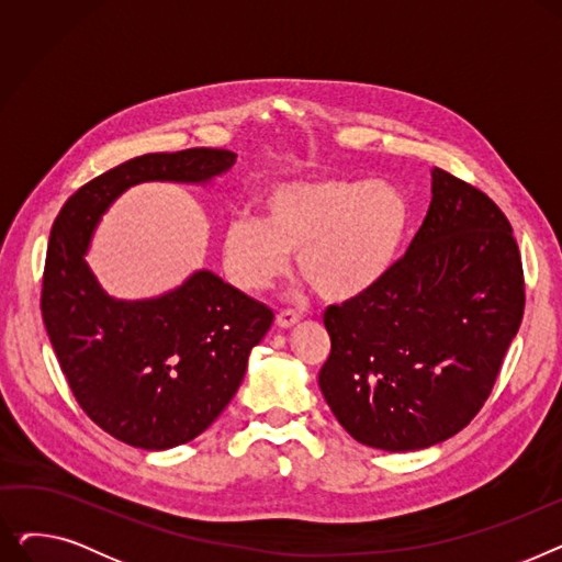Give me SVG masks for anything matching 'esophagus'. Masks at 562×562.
Listing matches in <instances>:
<instances>
[{
	"label": "esophagus",
	"mask_w": 562,
	"mask_h": 562,
	"mask_svg": "<svg viewBox=\"0 0 562 562\" xmlns=\"http://www.w3.org/2000/svg\"><path fill=\"white\" fill-rule=\"evenodd\" d=\"M299 321H301V314L293 312V310H282V312L278 314V326H280V328H293Z\"/></svg>",
	"instance_id": "34e87169"
}]
</instances>
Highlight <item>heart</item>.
Listing matches in <instances>:
<instances>
[{"mask_svg": "<svg viewBox=\"0 0 562 562\" xmlns=\"http://www.w3.org/2000/svg\"><path fill=\"white\" fill-rule=\"evenodd\" d=\"M409 210L385 182L318 177L278 187L263 218H234L223 232L227 278L248 293L271 289L299 252L303 278L328 301L369 289L398 255Z\"/></svg>", "mask_w": 562, "mask_h": 562, "instance_id": "1", "label": "heart"}]
</instances>
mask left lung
Listing matches in <instances>:
<instances>
[{"label": "left lung", "instance_id": "obj_1", "mask_svg": "<svg viewBox=\"0 0 562 562\" xmlns=\"http://www.w3.org/2000/svg\"><path fill=\"white\" fill-rule=\"evenodd\" d=\"M524 303L510 221L487 193L435 168L407 250L369 289L323 312L330 356L321 392L367 447H432L485 405Z\"/></svg>", "mask_w": 562, "mask_h": 562}]
</instances>
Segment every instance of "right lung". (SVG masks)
Masks as SVG:
<instances>
[{
  "label": "right lung",
  "instance_id": "1",
  "mask_svg": "<svg viewBox=\"0 0 562 562\" xmlns=\"http://www.w3.org/2000/svg\"><path fill=\"white\" fill-rule=\"evenodd\" d=\"M234 161L216 147L130 159L72 193L52 225L41 291L47 337L88 419L130 447L172 449L210 428L273 312L210 271L155 301H113L83 261L88 239L125 189L204 182Z\"/></svg>",
  "mask_w": 562,
  "mask_h": 562
}]
</instances>
